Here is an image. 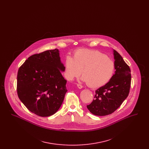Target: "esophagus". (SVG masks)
<instances>
[{
	"label": "esophagus",
	"mask_w": 149,
	"mask_h": 149,
	"mask_svg": "<svg viewBox=\"0 0 149 149\" xmlns=\"http://www.w3.org/2000/svg\"><path fill=\"white\" fill-rule=\"evenodd\" d=\"M77 86H78V88H79V89H81L83 88V85H80L79 84H77Z\"/></svg>",
	"instance_id": "1"
}]
</instances>
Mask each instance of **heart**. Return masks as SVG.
I'll list each match as a JSON object with an SVG mask.
<instances>
[{"mask_svg":"<svg viewBox=\"0 0 149 149\" xmlns=\"http://www.w3.org/2000/svg\"><path fill=\"white\" fill-rule=\"evenodd\" d=\"M82 80L92 88L106 84L112 78L114 72L113 61L106 55L96 50H79L74 58L66 57L65 73L66 78L72 80L81 73Z\"/></svg>","mask_w":149,"mask_h":149,"instance_id":"obj_1","label":"heart"}]
</instances>
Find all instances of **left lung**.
Returning a JSON list of instances; mask_svg holds the SVG:
<instances>
[{
    "mask_svg": "<svg viewBox=\"0 0 149 149\" xmlns=\"http://www.w3.org/2000/svg\"><path fill=\"white\" fill-rule=\"evenodd\" d=\"M113 54L115 74L106 85L95 91L94 99L86 106L89 111L96 116H104L113 113L130 92V68L117 51L114 50Z\"/></svg>",
    "mask_w": 149,
    "mask_h": 149,
    "instance_id": "obj_1",
    "label": "left lung"
}]
</instances>
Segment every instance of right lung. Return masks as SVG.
<instances>
[{"label": "right lung", "mask_w": 149, "mask_h": 149, "mask_svg": "<svg viewBox=\"0 0 149 149\" xmlns=\"http://www.w3.org/2000/svg\"><path fill=\"white\" fill-rule=\"evenodd\" d=\"M64 70L56 49L34 54L19 67L17 94L29 111L48 117L58 110L68 91L67 81L61 73Z\"/></svg>", "instance_id": "obj_1"}]
</instances>
